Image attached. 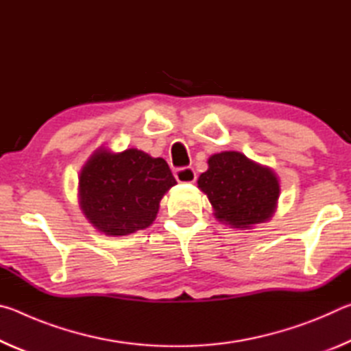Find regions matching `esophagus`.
Instances as JSON below:
<instances>
[{"mask_svg": "<svg viewBox=\"0 0 351 351\" xmlns=\"http://www.w3.org/2000/svg\"><path fill=\"white\" fill-rule=\"evenodd\" d=\"M175 178L178 182L190 184V182H195V180H197V173H195V170L192 167H184V169H178L175 171Z\"/></svg>", "mask_w": 351, "mask_h": 351, "instance_id": "34e87169", "label": "esophagus"}]
</instances>
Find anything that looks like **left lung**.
<instances>
[{
  "label": "left lung",
  "mask_w": 351,
  "mask_h": 351,
  "mask_svg": "<svg viewBox=\"0 0 351 351\" xmlns=\"http://www.w3.org/2000/svg\"><path fill=\"white\" fill-rule=\"evenodd\" d=\"M207 164L198 189L209 198L219 223L249 230L274 217L280 184L271 167L232 150L212 154Z\"/></svg>",
  "instance_id": "obj_1"
}]
</instances>
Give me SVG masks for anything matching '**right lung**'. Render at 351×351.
I'll return each mask as SVG.
<instances>
[{
  "mask_svg": "<svg viewBox=\"0 0 351 351\" xmlns=\"http://www.w3.org/2000/svg\"><path fill=\"white\" fill-rule=\"evenodd\" d=\"M176 180L162 158L127 148L94 150L79 176V206L97 232L123 237L156 219L159 203Z\"/></svg>",
  "mask_w": 351,
  "mask_h": 351,
  "instance_id": "add662e5",
  "label": "right lung"
}]
</instances>
